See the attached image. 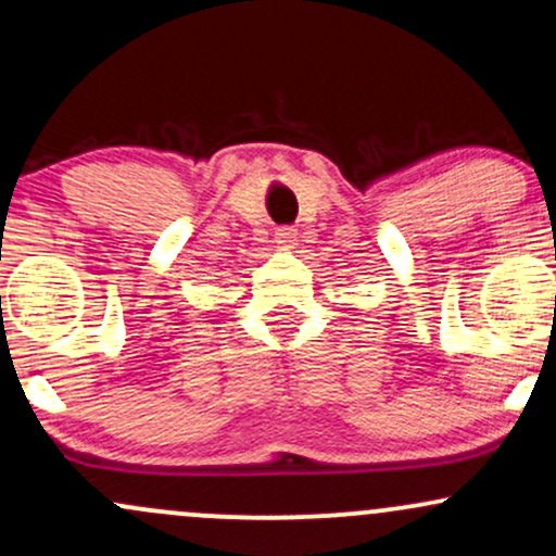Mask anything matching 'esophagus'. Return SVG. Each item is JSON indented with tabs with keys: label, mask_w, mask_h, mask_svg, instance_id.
<instances>
[{
	"label": "esophagus",
	"mask_w": 556,
	"mask_h": 556,
	"mask_svg": "<svg viewBox=\"0 0 556 556\" xmlns=\"http://www.w3.org/2000/svg\"><path fill=\"white\" fill-rule=\"evenodd\" d=\"M295 229H292V227H279L277 229V245L279 248H292V245H295Z\"/></svg>",
	"instance_id": "esophagus-1"
}]
</instances>
